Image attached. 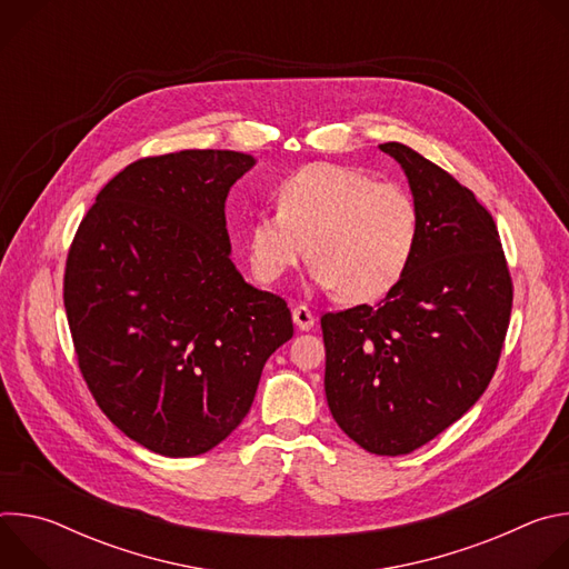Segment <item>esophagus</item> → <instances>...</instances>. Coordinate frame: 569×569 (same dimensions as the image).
Returning <instances> with one entry per match:
<instances>
[{
	"instance_id": "esophagus-1",
	"label": "esophagus",
	"mask_w": 569,
	"mask_h": 569,
	"mask_svg": "<svg viewBox=\"0 0 569 569\" xmlns=\"http://www.w3.org/2000/svg\"><path fill=\"white\" fill-rule=\"evenodd\" d=\"M292 319H295V327L299 331H310L312 323H315V315L306 306H295L292 308Z\"/></svg>"
}]
</instances>
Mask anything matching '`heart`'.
I'll return each instance as SVG.
<instances>
[{
	"instance_id": "1",
	"label": "heart",
	"mask_w": 569,
	"mask_h": 569,
	"mask_svg": "<svg viewBox=\"0 0 569 569\" xmlns=\"http://www.w3.org/2000/svg\"><path fill=\"white\" fill-rule=\"evenodd\" d=\"M419 240V211L398 184L360 169L312 161L277 189V211L248 227V263L270 286L306 254L310 277L351 303L385 297L408 272Z\"/></svg>"
}]
</instances>
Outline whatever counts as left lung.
Segmentation results:
<instances>
[{"label": "left lung", "mask_w": 569, "mask_h": 569, "mask_svg": "<svg viewBox=\"0 0 569 569\" xmlns=\"http://www.w3.org/2000/svg\"><path fill=\"white\" fill-rule=\"evenodd\" d=\"M419 211L412 263L376 306L321 317L329 410L360 448L408 455L489 387L513 301L491 213L417 150L389 141Z\"/></svg>", "instance_id": "obj_1"}]
</instances>
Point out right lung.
<instances>
[{"label":"right lung","instance_id":"obj_1","mask_svg":"<svg viewBox=\"0 0 569 569\" xmlns=\"http://www.w3.org/2000/svg\"><path fill=\"white\" fill-rule=\"evenodd\" d=\"M257 159L180 150L126 167L80 222L64 270L78 367L139 446L196 457L246 419L292 338L286 301L231 263L224 200Z\"/></svg>","mask_w":569,"mask_h":569}]
</instances>
